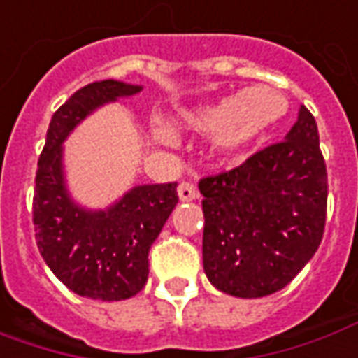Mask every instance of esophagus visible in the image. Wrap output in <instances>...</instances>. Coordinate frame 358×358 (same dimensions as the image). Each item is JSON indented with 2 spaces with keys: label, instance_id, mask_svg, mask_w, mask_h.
<instances>
[{
  "label": "esophagus",
  "instance_id": "esophagus-1",
  "mask_svg": "<svg viewBox=\"0 0 358 358\" xmlns=\"http://www.w3.org/2000/svg\"><path fill=\"white\" fill-rule=\"evenodd\" d=\"M178 196L182 201H192V199L198 198V189L194 184H189V182H182L178 186Z\"/></svg>",
  "mask_w": 358,
  "mask_h": 358
}]
</instances>
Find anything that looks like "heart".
Masks as SVG:
<instances>
[{
    "label": "heart",
    "instance_id": "1",
    "mask_svg": "<svg viewBox=\"0 0 358 358\" xmlns=\"http://www.w3.org/2000/svg\"><path fill=\"white\" fill-rule=\"evenodd\" d=\"M286 111V99L271 86H252L211 103L188 109L180 115V125L194 131H211L213 148L223 157H237L268 125ZM152 137L170 143L172 135L159 123L152 125Z\"/></svg>",
    "mask_w": 358,
    "mask_h": 358
}]
</instances>
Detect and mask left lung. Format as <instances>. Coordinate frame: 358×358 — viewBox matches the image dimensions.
<instances>
[{
    "mask_svg": "<svg viewBox=\"0 0 358 358\" xmlns=\"http://www.w3.org/2000/svg\"><path fill=\"white\" fill-rule=\"evenodd\" d=\"M203 271L217 290L262 298L288 286L320 247L327 170L308 108L284 141L199 180Z\"/></svg>",
    "mask_w": 358,
    "mask_h": 358,
    "instance_id": "obj_1",
    "label": "left lung"
}]
</instances>
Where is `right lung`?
<instances>
[{
  "mask_svg": "<svg viewBox=\"0 0 358 358\" xmlns=\"http://www.w3.org/2000/svg\"><path fill=\"white\" fill-rule=\"evenodd\" d=\"M141 90L117 80L80 87L55 111L38 157L33 198L36 247L68 290L92 300H127L145 288L148 249L178 203L176 182L135 186L108 210H84L66 189L62 143L97 108Z\"/></svg>",
  "mask_w": 358,
  "mask_h": 358,
  "instance_id": "obj_1",
  "label": "right lung"
}]
</instances>
